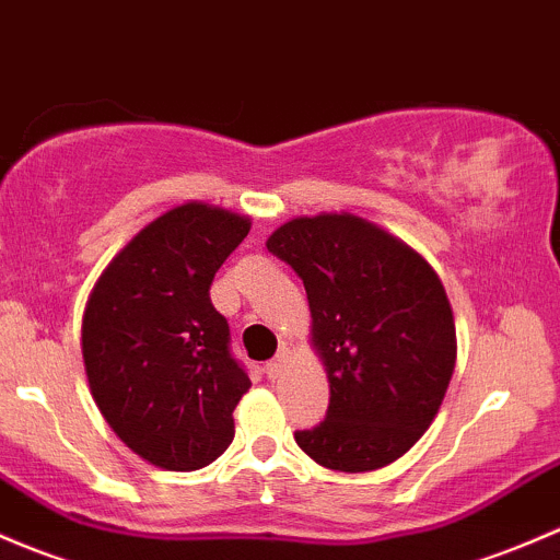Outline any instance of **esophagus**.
I'll use <instances>...</instances> for the list:
<instances>
[{
	"instance_id": "obj_1",
	"label": "esophagus",
	"mask_w": 560,
	"mask_h": 560,
	"mask_svg": "<svg viewBox=\"0 0 560 560\" xmlns=\"http://www.w3.org/2000/svg\"><path fill=\"white\" fill-rule=\"evenodd\" d=\"M285 366H288V348H282L278 353V359H272L267 364V377L269 380H280L282 372H285Z\"/></svg>"
}]
</instances>
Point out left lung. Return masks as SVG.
<instances>
[{
	"label": "left lung",
	"instance_id": "1",
	"mask_svg": "<svg viewBox=\"0 0 560 560\" xmlns=\"http://www.w3.org/2000/svg\"><path fill=\"white\" fill-rule=\"evenodd\" d=\"M267 247L304 282L328 412L296 445L334 471L394 464L440 412L455 369L445 285L405 240L353 212L299 215Z\"/></svg>",
	"mask_w": 560,
	"mask_h": 560
}]
</instances>
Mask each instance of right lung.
I'll use <instances>...</instances> for the list:
<instances>
[{
    "mask_svg": "<svg viewBox=\"0 0 560 560\" xmlns=\"http://www.w3.org/2000/svg\"><path fill=\"white\" fill-rule=\"evenodd\" d=\"M247 232V215L183 201L115 253L85 302L91 396L118 440L159 469H201L234 440L250 380L229 353L210 285Z\"/></svg>",
    "mask_w": 560,
    "mask_h": 560,
    "instance_id": "1",
    "label": "right lung"
}]
</instances>
